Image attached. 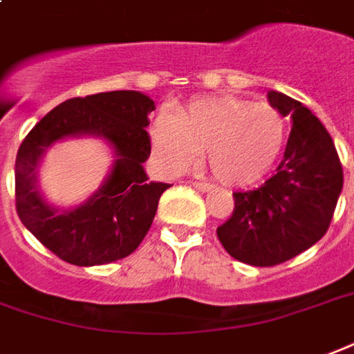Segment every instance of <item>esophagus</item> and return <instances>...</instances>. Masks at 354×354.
<instances>
[{"mask_svg":"<svg viewBox=\"0 0 354 354\" xmlns=\"http://www.w3.org/2000/svg\"><path fill=\"white\" fill-rule=\"evenodd\" d=\"M192 187H194L196 190H200V192H209V190L213 188V185H211V183H203V180H192Z\"/></svg>","mask_w":354,"mask_h":354,"instance_id":"34e87169","label":"esophagus"}]
</instances>
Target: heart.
Returning a JSON list of instances; mask_svg holds the SVG:
<instances>
[{
    "label": "heart",
    "instance_id": "obj_1",
    "mask_svg": "<svg viewBox=\"0 0 354 354\" xmlns=\"http://www.w3.org/2000/svg\"><path fill=\"white\" fill-rule=\"evenodd\" d=\"M149 133L154 156L169 174L187 171L205 152L211 174L221 183L249 187L277 162L288 122L270 103L213 95L190 102L177 117L160 111Z\"/></svg>",
    "mask_w": 354,
    "mask_h": 354
}]
</instances>
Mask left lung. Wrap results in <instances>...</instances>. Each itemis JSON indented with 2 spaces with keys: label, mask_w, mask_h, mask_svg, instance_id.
Wrapping results in <instances>:
<instances>
[{
  "label": "left lung",
  "mask_w": 354,
  "mask_h": 354,
  "mask_svg": "<svg viewBox=\"0 0 354 354\" xmlns=\"http://www.w3.org/2000/svg\"><path fill=\"white\" fill-rule=\"evenodd\" d=\"M268 102L292 122L283 162L262 187L234 192V213L216 228L230 257L260 268L313 247L328 230L343 188L342 162L321 120L275 90Z\"/></svg>",
  "instance_id": "8db88e82"
}]
</instances>
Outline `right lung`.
<instances>
[{
    "label": "right lung",
    "instance_id": "1",
    "mask_svg": "<svg viewBox=\"0 0 354 354\" xmlns=\"http://www.w3.org/2000/svg\"><path fill=\"white\" fill-rule=\"evenodd\" d=\"M154 109L136 90L73 97L46 113L18 149L15 164L17 211L33 236L56 257L75 266H100L136 251L151 228L167 183L149 180L143 162L151 154L145 128ZM97 137L113 152V166L100 188L73 208L46 200L39 187L44 152L56 140Z\"/></svg>",
    "mask_w": 354,
    "mask_h": 354
}]
</instances>
